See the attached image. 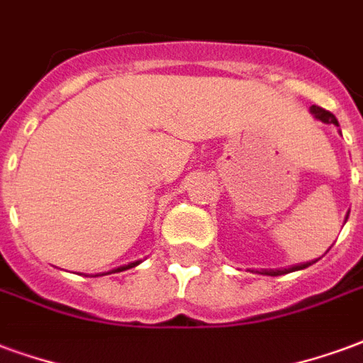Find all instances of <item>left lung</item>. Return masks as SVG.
Returning <instances> with one entry per match:
<instances>
[{"mask_svg": "<svg viewBox=\"0 0 363 363\" xmlns=\"http://www.w3.org/2000/svg\"><path fill=\"white\" fill-rule=\"evenodd\" d=\"M311 113L315 115V119L323 121V123H329V125H337L339 127V121L337 117L331 113V111H327L323 107H318L313 106L311 107ZM318 262V259H315ZM315 262H308V264H302V265H294L291 269H277V271H262L264 275H271V277H277V275H284V273H291V271H298V269H306V267H310L311 264H315Z\"/></svg>", "mask_w": 363, "mask_h": 363, "instance_id": "8db88e82", "label": "left lung"}]
</instances>
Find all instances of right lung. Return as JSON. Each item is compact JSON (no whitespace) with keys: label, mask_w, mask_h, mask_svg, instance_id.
Returning <instances> with one entry per match:
<instances>
[{"label":"right lung","mask_w":363,"mask_h":363,"mask_svg":"<svg viewBox=\"0 0 363 363\" xmlns=\"http://www.w3.org/2000/svg\"><path fill=\"white\" fill-rule=\"evenodd\" d=\"M140 262H134V264H128V265H123V267H119V269L111 271V273H119V271H125V269H130V267H134V265H138Z\"/></svg>","instance_id":"right-lung-1"}]
</instances>
